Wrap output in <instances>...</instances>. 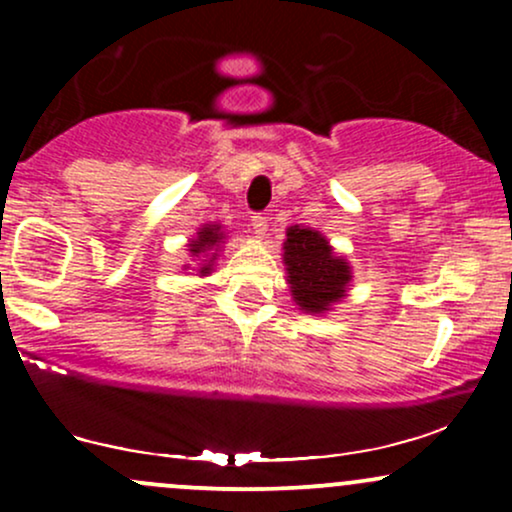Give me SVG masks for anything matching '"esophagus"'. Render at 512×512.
I'll use <instances>...</instances> for the list:
<instances>
[{
  "instance_id": "obj_1",
  "label": "esophagus",
  "mask_w": 512,
  "mask_h": 512,
  "mask_svg": "<svg viewBox=\"0 0 512 512\" xmlns=\"http://www.w3.org/2000/svg\"><path fill=\"white\" fill-rule=\"evenodd\" d=\"M250 226L255 228L257 236H264V231H267V216H264L262 211H255V214L250 216Z\"/></svg>"
}]
</instances>
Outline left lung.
I'll return each mask as SVG.
<instances>
[{"label":"left lung","instance_id":"8db88e82","mask_svg":"<svg viewBox=\"0 0 512 512\" xmlns=\"http://www.w3.org/2000/svg\"><path fill=\"white\" fill-rule=\"evenodd\" d=\"M284 264L296 303L310 313H322L344 296L349 264L332 255L327 240L310 228L291 226L284 243Z\"/></svg>","mask_w":512,"mask_h":512}]
</instances>
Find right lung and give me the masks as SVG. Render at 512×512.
<instances>
[{
    "instance_id": "1",
    "label": "right lung",
    "mask_w": 512,
    "mask_h": 512,
    "mask_svg": "<svg viewBox=\"0 0 512 512\" xmlns=\"http://www.w3.org/2000/svg\"><path fill=\"white\" fill-rule=\"evenodd\" d=\"M221 238H223V233H219V226H204L202 231L197 233V240H192V243H190V252H192V255H202V252H209L211 248H214V245L221 243ZM214 257L216 255H211V260H214ZM211 260H204L199 272L209 274Z\"/></svg>"
}]
</instances>
